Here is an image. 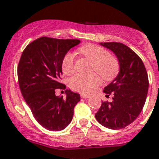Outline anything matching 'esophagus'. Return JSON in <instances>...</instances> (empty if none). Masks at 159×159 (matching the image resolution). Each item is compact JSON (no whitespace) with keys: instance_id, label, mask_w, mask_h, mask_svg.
I'll return each instance as SVG.
<instances>
[{"instance_id":"esophagus-1","label":"esophagus","mask_w":159,"mask_h":159,"mask_svg":"<svg viewBox=\"0 0 159 159\" xmlns=\"http://www.w3.org/2000/svg\"><path fill=\"white\" fill-rule=\"evenodd\" d=\"M81 97L83 99H87V98H89V95L84 94V93H81Z\"/></svg>"}]
</instances>
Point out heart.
I'll return each instance as SVG.
<instances>
[{"label":"heart","mask_w":159,"mask_h":159,"mask_svg":"<svg viewBox=\"0 0 159 159\" xmlns=\"http://www.w3.org/2000/svg\"><path fill=\"white\" fill-rule=\"evenodd\" d=\"M84 57L92 62L91 71H95L105 81L113 79L119 70V61L118 58L109 53L106 48L96 45L86 44L78 48ZM75 54L73 52L66 53L62 60V70L65 75H72L75 71ZM100 79L96 73L90 75H78L73 76L69 81V85L72 89L80 93H89L94 91L99 85Z\"/></svg>","instance_id":"heart-1"}]
</instances>
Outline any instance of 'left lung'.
<instances>
[{
	"instance_id": "1",
	"label": "left lung",
	"mask_w": 159,
	"mask_h": 159,
	"mask_svg": "<svg viewBox=\"0 0 159 159\" xmlns=\"http://www.w3.org/2000/svg\"><path fill=\"white\" fill-rule=\"evenodd\" d=\"M101 44L113 51L118 57L120 71L103 92L112 95V102L103 101L95 115L102 125L121 129L131 124L141 112L148 91V76L142 59L135 52L120 42Z\"/></svg>"
}]
</instances>
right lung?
Here are the masks:
<instances>
[{
	"label": "right lung",
	"instance_id": "obj_1",
	"mask_svg": "<svg viewBox=\"0 0 159 159\" xmlns=\"http://www.w3.org/2000/svg\"><path fill=\"white\" fill-rule=\"evenodd\" d=\"M80 43L78 39L41 37L23 50L18 65L19 89L26 104L41 126L51 131L63 130L70 123L80 95L66 89V98L55 96L61 83L63 56Z\"/></svg>",
	"mask_w": 159,
	"mask_h": 159
}]
</instances>
